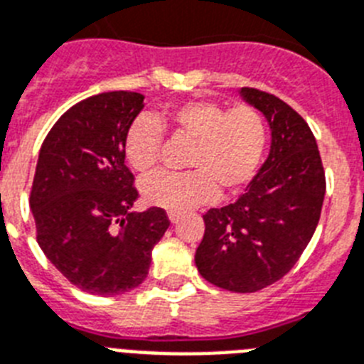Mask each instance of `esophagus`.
<instances>
[{
    "label": "esophagus",
    "mask_w": 364,
    "mask_h": 364,
    "mask_svg": "<svg viewBox=\"0 0 364 364\" xmlns=\"http://www.w3.org/2000/svg\"><path fill=\"white\" fill-rule=\"evenodd\" d=\"M167 215H169V220L173 223V225H176V223L180 220V213H176V212H169Z\"/></svg>",
    "instance_id": "34e87169"
}]
</instances>
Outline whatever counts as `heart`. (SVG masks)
Listing matches in <instances>:
<instances>
[{
	"instance_id": "heart-1",
	"label": "heart",
	"mask_w": 364,
	"mask_h": 364,
	"mask_svg": "<svg viewBox=\"0 0 364 364\" xmlns=\"http://www.w3.org/2000/svg\"><path fill=\"white\" fill-rule=\"evenodd\" d=\"M166 125L173 134L193 139L186 160L191 171H158L141 184L145 200L169 212H188L212 203L219 186L239 191L252 182L265 158L269 127L262 112L248 102L225 110L217 101L191 99L167 112ZM160 147V123L151 116L136 117L123 139L127 161L145 173L156 166Z\"/></svg>"
}]
</instances>
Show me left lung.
<instances>
[{
	"label": "left lung",
	"mask_w": 364,
	"mask_h": 364,
	"mask_svg": "<svg viewBox=\"0 0 364 364\" xmlns=\"http://www.w3.org/2000/svg\"><path fill=\"white\" fill-rule=\"evenodd\" d=\"M272 130L269 158L245 193L204 215L195 263L204 279L234 293H254L284 278L318 225L326 193L321 152L296 110L272 93L241 88Z\"/></svg>",
	"instance_id": "obj_1"
}]
</instances>
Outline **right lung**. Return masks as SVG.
Listing matches in <instances>:
<instances>
[{
    "label": "right lung",
    "mask_w": 364,
    "mask_h": 364,
    "mask_svg": "<svg viewBox=\"0 0 364 364\" xmlns=\"http://www.w3.org/2000/svg\"><path fill=\"white\" fill-rule=\"evenodd\" d=\"M144 108L136 92L77 102L49 130L31 186L36 241L57 271L97 296L138 287L166 234V210L130 212L138 198L123 139Z\"/></svg>",
    "instance_id": "right-lung-1"
}]
</instances>
